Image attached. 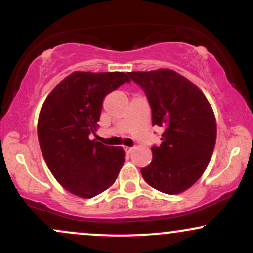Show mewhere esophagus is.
Wrapping results in <instances>:
<instances>
[{
    "label": "esophagus",
    "instance_id": "34e87169",
    "mask_svg": "<svg viewBox=\"0 0 253 253\" xmlns=\"http://www.w3.org/2000/svg\"><path fill=\"white\" fill-rule=\"evenodd\" d=\"M125 151H126V153H132L134 149L133 147H125Z\"/></svg>",
    "mask_w": 253,
    "mask_h": 253
}]
</instances>
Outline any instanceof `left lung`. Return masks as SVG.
<instances>
[{
    "label": "left lung",
    "instance_id": "1",
    "mask_svg": "<svg viewBox=\"0 0 253 253\" xmlns=\"http://www.w3.org/2000/svg\"><path fill=\"white\" fill-rule=\"evenodd\" d=\"M128 75L145 91L152 125L164 128L162 144L152 147V161L141 169V175L162 193H183L202 176L211 161L216 140L213 109L195 84L170 69Z\"/></svg>",
    "mask_w": 253,
    "mask_h": 253
}]
</instances>
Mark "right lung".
<instances>
[{
	"mask_svg": "<svg viewBox=\"0 0 253 253\" xmlns=\"http://www.w3.org/2000/svg\"><path fill=\"white\" fill-rule=\"evenodd\" d=\"M125 72L75 71L50 92L38 119V139L48 169L74 195L91 199L114 184L125 162L123 147L106 146L97 130L104 96L125 82Z\"/></svg>",
	"mask_w": 253,
	"mask_h": 253,
	"instance_id": "1",
	"label": "right lung"
}]
</instances>
